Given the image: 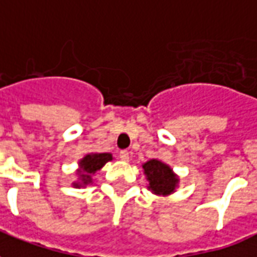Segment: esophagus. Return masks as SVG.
I'll return each mask as SVG.
<instances>
[{"label":"esophagus","mask_w":257,"mask_h":257,"mask_svg":"<svg viewBox=\"0 0 257 257\" xmlns=\"http://www.w3.org/2000/svg\"><path fill=\"white\" fill-rule=\"evenodd\" d=\"M129 158H131V155H129L128 151H121L120 159L122 160V162H129Z\"/></svg>","instance_id":"1"}]
</instances>
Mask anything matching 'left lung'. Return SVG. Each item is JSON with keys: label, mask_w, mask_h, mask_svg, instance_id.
<instances>
[{"label": "left lung", "mask_w": 257, "mask_h": 257, "mask_svg": "<svg viewBox=\"0 0 257 257\" xmlns=\"http://www.w3.org/2000/svg\"><path fill=\"white\" fill-rule=\"evenodd\" d=\"M143 174L148 181L147 189L156 197H168L181 185V178L168 164L159 159H150L142 164Z\"/></svg>", "instance_id": "1"}]
</instances>
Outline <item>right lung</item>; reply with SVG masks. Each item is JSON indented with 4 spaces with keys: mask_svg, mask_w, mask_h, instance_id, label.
<instances>
[{
    "mask_svg": "<svg viewBox=\"0 0 257 257\" xmlns=\"http://www.w3.org/2000/svg\"><path fill=\"white\" fill-rule=\"evenodd\" d=\"M111 160H113V155L109 152L86 154L82 159L78 160V170L75 171L78 179L72 182L71 186L74 189H85L87 185H91L95 174Z\"/></svg>",
    "mask_w": 257,
    "mask_h": 257,
    "instance_id": "obj_1",
    "label": "right lung"
}]
</instances>
